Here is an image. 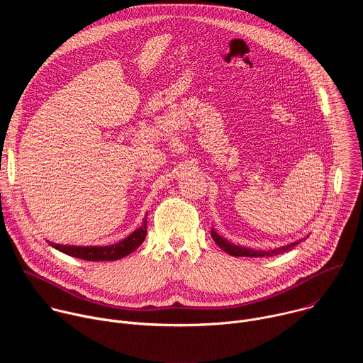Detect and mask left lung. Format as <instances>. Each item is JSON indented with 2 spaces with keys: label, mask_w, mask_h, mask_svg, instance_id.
<instances>
[{
  "label": "left lung",
  "mask_w": 363,
  "mask_h": 363,
  "mask_svg": "<svg viewBox=\"0 0 363 363\" xmlns=\"http://www.w3.org/2000/svg\"><path fill=\"white\" fill-rule=\"evenodd\" d=\"M211 237L216 241V244L223 248L225 252H228L230 255L234 257H264V255H273L274 252L277 254V251H283L289 247L280 248V250H274V251H254V250H248V248H242V247H237V245H231L230 242H227L224 238H221L218 234H216L214 231H211Z\"/></svg>",
  "instance_id": "1"
}]
</instances>
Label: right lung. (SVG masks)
I'll return each instance as SVG.
<instances>
[{
	"label": "right lung",
	"mask_w": 363,
	"mask_h": 363,
	"mask_svg": "<svg viewBox=\"0 0 363 363\" xmlns=\"http://www.w3.org/2000/svg\"><path fill=\"white\" fill-rule=\"evenodd\" d=\"M146 228H147V220L145 218L140 228L133 231L123 241H121L115 245H109V247H66V245H57V244H53V245L59 251H62L67 255L76 257V258H82V260L115 262V260H119V258H123L125 255L130 254L132 251H135L143 242V240L146 237Z\"/></svg>",
	"instance_id": "add662e5"
}]
</instances>
